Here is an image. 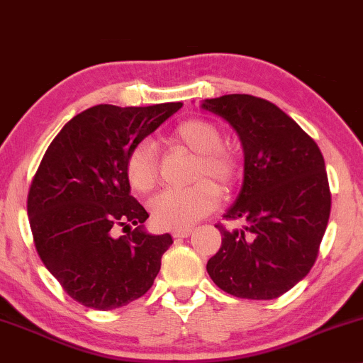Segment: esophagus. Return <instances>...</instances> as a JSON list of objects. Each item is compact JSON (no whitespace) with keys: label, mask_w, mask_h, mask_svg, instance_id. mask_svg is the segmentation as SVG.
<instances>
[{"label":"esophagus","mask_w":363,"mask_h":363,"mask_svg":"<svg viewBox=\"0 0 363 363\" xmlns=\"http://www.w3.org/2000/svg\"><path fill=\"white\" fill-rule=\"evenodd\" d=\"M193 228H177V230H172V237L176 239H184V237H189Z\"/></svg>","instance_id":"esophagus-1"}]
</instances>
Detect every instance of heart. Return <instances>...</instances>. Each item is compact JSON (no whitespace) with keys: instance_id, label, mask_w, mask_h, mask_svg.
<instances>
[{"instance_id":"obj_1","label":"heart","mask_w":363,"mask_h":363,"mask_svg":"<svg viewBox=\"0 0 363 363\" xmlns=\"http://www.w3.org/2000/svg\"><path fill=\"white\" fill-rule=\"evenodd\" d=\"M222 129L206 119H184L169 133L165 143L170 148H184L194 153L189 181L194 184L167 189L153 198L152 215L164 228H189L210 215L218 205V190L228 191L239 181L242 158L230 145L222 143ZM124 172L136 193L147 194L158 182V165L147 143L135 145L128 152ZM216 184L215 188L213 184Z\"/></svg>"}]
</instances>
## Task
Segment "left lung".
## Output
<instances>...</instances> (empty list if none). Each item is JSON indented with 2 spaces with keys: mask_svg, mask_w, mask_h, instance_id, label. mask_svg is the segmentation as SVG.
<instances>
[{
  "mask_svg": "<svg viewBox=\"0 0 363 363\" xmlns=\"http://www.w3.org/2000/svg\"><path fill=\"white\" fill-rule=\"evenodd\" d=\"M244 147V186L227 220L244 227L222 234L206 269L216 286L239 298L269 301L311 272L331 211L326 165L314 140L264 99L230 94L206 99Z\"/></svg>",
  "mask_w": 363,
  "mask_h": 363,
  "instance_id": "8db88e82",
  "label": "left lung"
}]
</instances>
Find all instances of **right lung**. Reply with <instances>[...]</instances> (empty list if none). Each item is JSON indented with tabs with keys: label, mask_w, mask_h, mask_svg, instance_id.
Wrapping results in <instances>:
<instances>
[{
	"label": "right lung",
	"mask_w": 363,
	"mask_h": 363,
	"mask_svg": "<svg viewBox=\"0 0 363 363\" xmlns=\"http://www.w3.org/2000/svg\"><path fill=\"white\" fill-rule=\"evenodd\" d=\"M182 107L101 104L62 126L45 150L27 196L37 254L82 306L111 311L152 289L172 237L141 228L147 210L129 194L128 152ZM137 228L115 237L118 226Z\"/></svg>",
	"instance_id": "obj_1"
}]
</instances>
